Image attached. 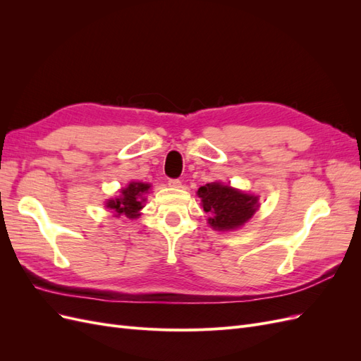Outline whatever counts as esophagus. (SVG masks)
<instances>
[{
    "label": "esophagus",
    "instance_id": "obj_1",
    "mask_svg": "<svg viewBox=\"0 0 361 361\" xmlns=\"http://www.w3.org/2000/svg\"><path fill=\"white\" fill-rule=\"evenodd\" d=\"M169 185L171 188H180L182 182L179 179H169Z\"/></svg>",
    "mask_w": 361,
    "mask_h": 361
}]
</instances>
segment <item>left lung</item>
I'll use <instances>...</instances> for the list:
<instances>
[{
	"label": "left lung",
	"instance_id": "left-lung-1",
	"mask_svg": "<svg viewBox=\"0 0 361 361\" xmlns=\"http://www.w3.org/2000/svg\"><path fill=\"white\" fill-rule=\"evenodd\" d=\"M197 195L202 199L203 211L211 215L207 223L215 231H235L244 226L259 207L257 195L220 182L206 183L199 188Z\"/></svg>",
	"mask_w": 361,
	"mask_h": 361
}]
</instances>
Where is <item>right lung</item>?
<instances>
[{"instance_id":"1","label":"right lung","mask_w":361,"mask_h":361,"mask_svg":"<svg viewBox=\"0 0 361 361\" xmlns=\"http://www.w3.org/2000/svg\"><path fill=\"white\" fill-rule=\"evenodd\" d=\"M150 185L145 182H130L126 188L120 191L117 199L108 200L105 204L108 209H111L116 216L125 215L128 218H138L143 209V203L146 202L145 195L149 192Z\"/></svg>"}]
</instances>
